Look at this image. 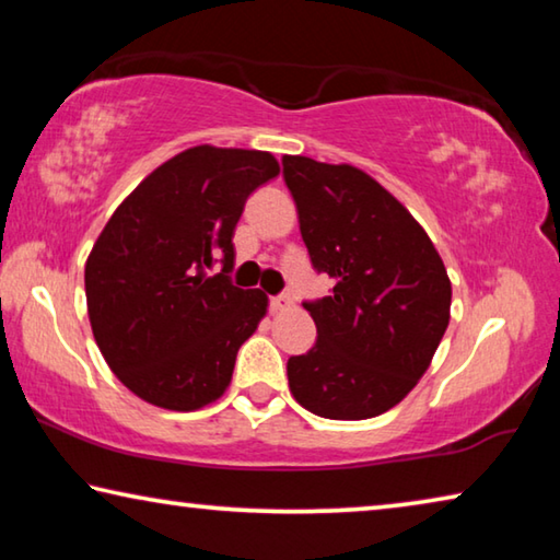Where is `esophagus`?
<instances>
[{
  "instance_id": "34e87169",
  "label": "esophagus",
  "mask_w": 560,
  "mask_h": 560,
  "mask_svg": "<svg viewBox=\"0 0 560 560\" xmlns=\"http://www.w3.org/2000/svg\"><path fill=\"white\" fill-rule=\"evenodd\" d=\"M293 306V299L289 296V293H281V296H271L269 301V308L273 311V314H279V311H287Z\"/></svg>"
}]
</instances>
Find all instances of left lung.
Wrapping results in <instances>:
<instances>
[{
	"label": "left lung",
	"instance_id": "1",
	"mask_svg": "<svg viewBox=\"0 0 560 560\" xmlns=\"http://www.w3.org/2000/svg\"><path fill=\"white\" fill-rule=\"evenodd\" d=\"M311 264L334 279L306 301L316 346L287 363L296 402L328 420H368L395 407L430 368L450 324L452 283L415 217L353 165L287 155Z\"/></svg>",
	"mask_w": 560,
	"mask_h": 560
}]
</instances>
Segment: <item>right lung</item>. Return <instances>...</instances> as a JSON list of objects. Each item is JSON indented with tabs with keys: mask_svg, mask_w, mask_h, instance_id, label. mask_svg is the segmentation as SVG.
Masks as SVG:
<instances>
[{
	"mask_svg": "<svg viewBox=\"0 0 560 560\" xmlns=\"http://www.w3.org/2000/svg\"><path fill=\"white\" fill-rule=\"evenodd\" d=\"M279 175L271 153L197 145L122 200L86 261L93 338L140 400L189 412L222 397L267 293L234 287V226ZM223 264L220 275L209 271Z\"/></svg>",
	"mask_w": 560,
	"mask_h": 560,
	"instance_id": "add662e5",
	"label": "right lung"
}]
</instances>
